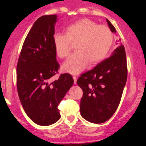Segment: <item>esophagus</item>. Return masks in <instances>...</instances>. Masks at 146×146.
I'll return each instance as SVG.
<instances>
[{"instance_id":"obj_1","label":"esophagus","mask_w":146,"mask_h":146,"mask_svg":"<svg viewBox=\"0 0 146 146\" xmlns=\"http://www.w3.org/2000/svg\"><path fill=\"white\" fill-rule=\"evenodd\" d=\"M73 80H74V84L77 83V77H75V76H73Z\"/></svg>"}]
</instances>
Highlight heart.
Masks as SVG:
<instances>
[{
  "label": "heart",
  "instance_id": "1",
  "mask_svg": "<svg viewBox=\"0 0 146 146\" xmlns=\"http://www.w3.org/2000/svg\"><path fill=\"white\" fill-rule=\"evenodd\" d=\"M113 42V34L108 26L98 25L89 19H81L69 25L65 34L56 33L53 44L60 58L68 56L71 44H75V53L63 64L62 70L70 74H78L87 65L94 66L104 60Z\"/></svg>",
  "mask_w": 146,
  "mask_h": 146
}]
</instances>
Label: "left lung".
I'll list each match as a JSON object with an SVG mask.
<instances>
[{"instance_id": "1", "label": "left lung", "mask_w": 146, "mask_h": 146, "mask_svg": "<svg viewBox=\"0 0 146 146\" xmlns=\"http://www.w3.org/2000/svg\"><path fill=\"white\" fill-rule=\"evenodd\" d=\"M106 20L111 31L116 33L114 26ZM127 79V57L125 47L121 44L110 58L78 79L77 84L83 91L80 105L81 116L94 123L110 119L120 103Z\"/></svg>"}]
</instances>
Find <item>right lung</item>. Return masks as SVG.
Instances as JSON below:
<instances>
[{"mask_svg": "<svg viewBox=\"0 0 146 146\" xmlns=\"http://www.w3.org/2000/svg\"><path fill=\"white\" fill-rule=\"evenodd\" d=\"M56 15L42 16L34 23L23 42L17 64V89L21 105L31 120L41 126L55 123L61 115L58 106L72 86L69 73H58L53 44Z\"/></svg>", "mask_w": 146, "mask_h": 146, "instance_id": "obj_1", "label": "right lung"}]
</instances>
